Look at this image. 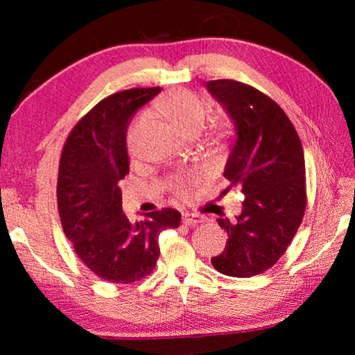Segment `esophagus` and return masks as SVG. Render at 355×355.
<instances>
[{
  "mask_svg": "<svg viewBox=\"0 0 355 355\" xmlns=\"http://www.w3.org/2000/svg\"><path fill=\"white\" fill-rule=\"evenodd\" d=\"M205 223V218L195 214H183V224L186 225H197Z\"/></svg>",
  "mask_w": 355,
  "mask_h": 355,
  "instance_id": "1",
  "label": "esophagus"
}]
</instances>
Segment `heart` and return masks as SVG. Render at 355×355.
Returning a JSON list of instances; mask_svg holds the SVG:
<instances>
[{
  "label": "heart",
  "instance_id": "1",
  "mask_svg": "<svg viewBox=\"0 0 355 355\" xmlns=\"http://www.w3.org/2000/svg\"><path fill=\"white\" fill-rule=\"evenodd\" d=\"M157 111L162 116L168 117L172 123H175L180 130L187 135H193L202 130L209 116V105L195 94L191 89L177 88L171 93L162 97L157 103ZM148 122L146 112H140L135 116L126 130V146L131 154H134L139 148V141L141 137L143 128ZM206 177V171L200 169L191 172L189 175L177 177L172 180L171 187L180 197H186L193 184Z\"/></svg>",
  "mask_w": 355,
  "mask_h": 355
}]
</instances>
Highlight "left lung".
Masks as SVG:
<instances>
[{"label":"left lung","instance_id":"8db88e82","mask_svg":"<svg viewBox=\"0 0 355 355\" xmlns=\"http://www.w3.org/2000/svg\"><path fill=\"white\" fill-rule=\"evenodd\" d=\"M207 88L236 130L224 169L230 182L225 191L239 186L245 195L235 223L216 220L229 239L212 266L225 276L250 277L281 259L304 220L302 143L285 111L259 89L232 79L209 80Z\"/></svg>","mask_w":355,"mask_h":355}]
</instances>
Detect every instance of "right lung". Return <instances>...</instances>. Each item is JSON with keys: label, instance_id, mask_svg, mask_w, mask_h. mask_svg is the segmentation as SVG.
I'll use <instances>...</instances> for the list:
<instances>
[{"label": "right lung", "instance_id": "add662e5", "mask_svg": "<svg viewBox=\"0 0 355 355\" xmlns=\"http://www.w3.org/2000/svg\"><path fill=\"white\" fill-rule=\"evenodd\" d=\"M160 87L131 88L105 97L74 125L58 172V210L80 261L103 281L134 284L153 273L158 235L177 229L182 215L162 209L131 223L122 212L119 182L130 172L126 128Z\"/></svg>", "mask_w": 355, "mask_h": 355}]
</instances>
